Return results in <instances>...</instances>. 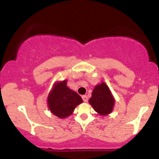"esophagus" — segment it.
Returning a JSON list of instances; mask_svg holds the SVG:
<instances>
[{
  "label": "esophagus",
  "mask_w": 159,
  "mask_h": 159,
  "mask_svg": "<svg viewBox=\"0 0 159 159\" xmlns=\"http://www.w3.org/2000/svg\"><path fill=\"white\" fill-rule=\"evenodd\" d=\"M82 99H83V101H84V102H87L88 101V97L87 95H83V96H82Z\"/></svg>",
  "instance_id": "34e87169"
}]
</instances>
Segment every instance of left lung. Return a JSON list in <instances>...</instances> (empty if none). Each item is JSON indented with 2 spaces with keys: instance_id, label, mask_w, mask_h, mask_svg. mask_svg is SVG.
I'll return each instance as SVG.
<instances>
[{
  "instance_id": "left-lung-1",
  "label": "left lung",
  "mask_w": 159,
  "mask_h": 159,
  "mask_svg": "<svg viewBox=\"0 0 159 159\" xmlns=\"http://www.w3.org/2000/svg\"><path fill=\"white\" fill-rule=\"evenodd\" d=\"M89 102L100 116H106L113 110L115 99L107 85L102 82L95 87Z\"/></svg>"
}]
</instances>
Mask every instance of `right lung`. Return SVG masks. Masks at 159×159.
<instances>
[{"label": "right lung", "mask_w": 159, "mask_h": 159, "mask_svg": "<svg viewBox=\"0 0 159 159\" xmlns=\"http://www.w3.org/2000/svg\"><path fill=\"white\" fill-rule=\"evenodd\" d=\"M82 102L81 97L66 86V80L55 83L47 98L49 110L60 118L70 116Z\"/></svg>", "instance_id": "1"}]
</instances>
